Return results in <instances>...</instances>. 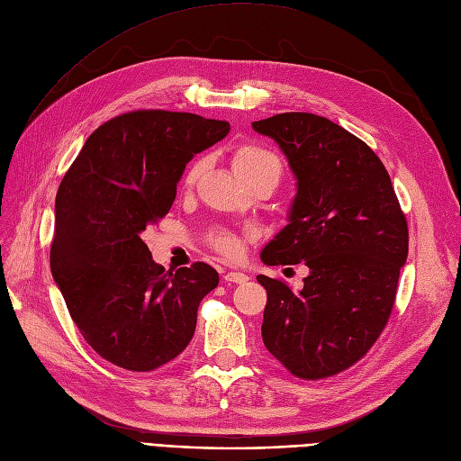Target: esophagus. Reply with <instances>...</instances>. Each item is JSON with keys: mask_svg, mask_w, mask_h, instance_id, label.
<instances>
[{"mask_svg": "<svg viewBox=\"0 0 461 461\" xmlns=\"http://www.w3.org/2000/svg\"><path fill=\"white\" fill-rule=\"evenodd\" d=\"M224 281L226 283H237V285H243L249 281V276L241 274V271H228V274L224 276Z\"/></svg>", "mask_w": 461, "mask_h": 461, "instance_id": "esophagus-1", "label": "esophagus"}]
</instances>
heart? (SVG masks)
<instances>
[{
    "instance_id": "b5f03b06",
    "label": "heart",
    "mask_w": 461,
    "mask_h": 461,
    "mask_svg": "<svg viewBox=\"0 0 461 461\" xmlns=\"http://www.w3.org/2000/svg\"><path fill=\"white\" fill-rule=\"evenodd\" d=\"M231 165H233L235 175L240 176L241 180H247L250 176H258V175H264V173L276 175L277 180L281 176L279 158L276 156L274 151H269V149H266L262 146H257V144H247V146H241L240 149H237L233 153ZM201 170H203V163L199 161L190 168V173H187V176H185V182L194 184L197 180V176L201 175ZM211 243L214 245V249L218 252H221L224 257H230V258L237 257V252H240V249H241L240 237H237L235 233H230V231H221V233L212 235Z\"/></svg>"
}]
</instances>
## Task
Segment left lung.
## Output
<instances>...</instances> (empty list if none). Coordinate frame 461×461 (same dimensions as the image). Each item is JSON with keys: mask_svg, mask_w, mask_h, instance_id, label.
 Listing matches in <instances>:
<instances>
[{"mask_svg": "<svg viewBox=\"0 0 461 461\" xmlns=\"http://www.w3.org/2000/svg\"><path fill=\"white\" fill-rule=\"evenodd\" d=\"M252 129L279 144L296 178L288 224L260 258L310 267L298 293L257 277L267 291L264 346L294 376L329 378L365 357L385 327L408 257L406 218L380 158L330 119L288 112Z\"/></svg>", "mask_w": 461, "mask_h": 461, "instance_id": "1", "label": "left lung"}]
</instances>
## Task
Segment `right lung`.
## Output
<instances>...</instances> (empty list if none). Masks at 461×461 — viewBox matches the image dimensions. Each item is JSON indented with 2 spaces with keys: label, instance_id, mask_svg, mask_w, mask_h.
I'll list each match as a JSON object with an SVG mask.
<instances>
[{
  "label": "right lung",
  "instance_id": "1",
  "mask_svg": "<svg viewBox=\"0 0 461 461\" xmlns=\"http://www.w3.org/2000/svg\"><path fill=\"white\" fill-rule=\"evenodd\" d=\"M228 122L136 110L100 125L68 168L55 203L50 271L79 332L102 359L149 372L194 338L199 302L218 285L204 262L175 274L151 258L142 231L158 224L195 153Z\"/></svg>",
  "mask_w": 461,
  "mask_h": 461
}]
</instances>
